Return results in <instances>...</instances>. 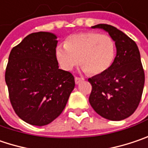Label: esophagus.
<instances>
[{
    "label": "esophagus",
    "instance_id": "1",
    "mask_svg": "<svg viewBox=\"0 0 148 148\" xmlns=\"http://www.w3.org/2000/svg\"><path fill=\"white\" fill-rule=\"evenodd\" d=\"M74 80H75V84H79L81 81L84 80V78H81V77H75V78H74Z\"/></svg>",
    "mask_w": 148,
    "mask_h": 148
}]
</instances>
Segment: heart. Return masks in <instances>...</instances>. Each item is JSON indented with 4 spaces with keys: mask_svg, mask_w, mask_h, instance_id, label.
<instances>
[{
    "mask_svg": "<svg viewBox=\"0 0 148 148\" xmlns=\"http://www.w3.org/2000/svg\"><path fill=\"white\" fill-rule=\"evenodd\" d=\"M115 41L106 34L84 32L69 37L64 46H58L56 58L66 71L79 63L84 71L92 75L104 74L111 67L116 58Z\"/></svg>",
    "mask_w": 148,
    "mask_h": 148,
    "instance_id": "1",
    "label": "heart"
}]
</instances>
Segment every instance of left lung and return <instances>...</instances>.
Listing matches in <instances>:
<instances>
[{
  "label": "left lung",
  "mask_w": 148,
  "mask_h": 148,
  "mask_svg": "<svg viewBox=\"0 0 148 148\" xmlns=\"http://www.w3.org/2000/svg\"><path fill=\"white\" fill-rule=\"evenodd\" d=\"M92 27L108 32L115 41L116 56L106 72L88 79L92 85L89 101L102 117L121 121L134 113L143 91L145 74L139 49L133 40L113 26Z\"/></svg>",
  "instance_id": "obj_1"
}]
</instances>
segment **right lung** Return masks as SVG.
Segmentation results:
<instances>
[{
    "label": "right lung",
    "instance_id": "1",
    "mask_svg": "<svg viewBox=\"0 0 148 148\" xmlns=\"http://www.w3.org/2000/svg\"><path fill=\"white\" fill-rule=\"evenodd\" d=\"M57 37L31 33L9 55L5 79L16 114L33 126H45L65 108L75 82L70 72L58 69Z\"/></svg>",
    "mask_w": 148,
    "mask_h": 148
}]
</instances>
